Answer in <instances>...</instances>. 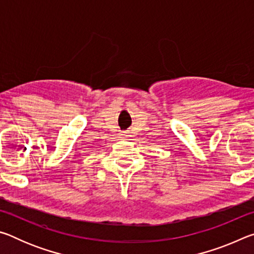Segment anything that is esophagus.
Returning a JSON list of instances; mask_svg holds the SVG:
<instances>
[{"label": "esophagus", "mask_w": 254, "mask_h": 254, "mask_svg": "<svg viewBox=\"0 0 254 254\" xmlns=\"http://www.w3.org/2000/svg\"><path fill=\"white\" fill-rule=\"evenodd\" d=\"M121 136H122V137H127V133H124V132H123V133H121Z\"/></svg>", "instance_id": "1"}]
</instances>
